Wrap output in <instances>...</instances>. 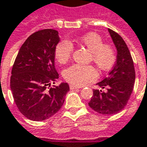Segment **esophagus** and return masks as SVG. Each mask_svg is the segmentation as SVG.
I'll return each instance as SVG.
<instances>
[{"instance_id": "1", "label": "esophagus", "mask_w": 147, "mask_h": 147, "mask_svg": "<svg viewBox=\"0 0 147 147\" xmlns=\"http://www.w3.org/2000/svg\"><path fill=\"white\" fill-rule=\"evenodd\" d=\"M81 87L80 86H77V85H69V88L70 89H76V88H80Z\"/></svg>"}]
</instances>
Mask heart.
<instances>
[{
  "mask_svg": "<svg viewBox=\"0 0 147 147\" xmlns=\"http://www.w3.org/2000/svg\"><path fill=\"white\" fill-rule=\"evenodd\" d=\"M78 43L84 46L90 51L89 59L95 63L100 69L108 70L114 65L116 59L114 47L109 43H103L102 37L94 32L82 35ZM74 47L68 40H62L55 47V58L59 63L64 64L71 58ZM66 82L72 85L82 86L92 82L97 78V72L91 65L74 64L63 72Z\"/></svg>",
  "mask_w": 147,
  "mask_h": 147,
  "instance_id": "obj_1",
  "label": "heart"
}]
</instances>
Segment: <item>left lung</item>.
Instances as JSON below:
<instances>
[{"instance_id":"1","label":"left lung","mask_w":147,"mask_h":147,"mask_svg":"<svg viewBox=\"0 0 147 147\" xmlns=\"http://www.w3.org/2000/svg\"><path fill=\"white\" fill-rule=\"evenodd\" d=\"M109 34L117 50L116 62L109 74L93 89L89 107L102 115H114L124 109L131 95L135 81L134 62L127 46L120 35L111 29Z\"/></svg>"}]
</instances>
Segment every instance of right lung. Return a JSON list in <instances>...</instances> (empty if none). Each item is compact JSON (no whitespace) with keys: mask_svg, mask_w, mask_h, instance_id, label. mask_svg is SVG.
<instances>
[{"mask_svg":"<svg viewBox=\"0 0 147 147\" xmlns=\"http://www.w3.org/2000/svg\"><path fill=\"white\" fill-rule=\"evenodd\" d=\"M59 32L43 29L33 33L21 46L12 69L10 87L19 111L33 121L47 119L59 112L69 90L67 83H51L59 78L55 67Z\"/></svg>","mask_w":147,"mask_h":147,"instance_id":"add662e5","label":"right lung"}]
</instances>
